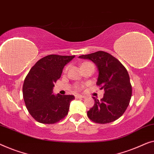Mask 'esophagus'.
<instances>
[{
    "instance_id": "obj_1",
    "label": "esophagus",
    "mask_w": 154,
    "mask_h": 154,
    "mask_svg": "<svg viewBox=\"0 0 154 154\" xmlns=\"http://www.w3.org/2000/svg\"><path fill=\"white\" fill-rule=\"evenodd\" d=\"M75 98H84V96H82V95H79V94H77L75 95Z\"/></svg>"
}]
</instances>
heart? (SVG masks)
Listing matches in <instances>:
<instances>
[{
  "instance_id": "b5f03b06",
  "label": "heart",
  "mask_w": 154,
  "mask_h": 154,
  "mask_svg": "<svg viewBox=\"0 0 154 154\" xmlns=\"http://www.w3.org/2000/svg\"><path fill=\"white\" fill-rule=\"evenodd\" d=\"M89 63H89V62H85V63H82V66H85V65H87V64H89ZM75 89H76L77 91H80V90L82 89L83 86H82V85H76V86H75Z\"/></svg>"
}]
</instances>
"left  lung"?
I'll return each mask as SVG.
<instances>
[{"label":"left lung","mask_w":154,"mask_h":154,"mask_svg":"<svg viewBox=\"0 0 154 154\" xmlns=\"http://www.w3.org/2000/svg\"><path fill=\"white\" fill-rule=\"evenodd\" d=\"M89 59L98 69L96 82L104 89L103 98L95 100L94 105L87 112V116L95 123H108L123 115L129 105L132 96V86L128 71L117 58L103 51L79 56Z\"/></svg>","instance_id":"1"}]
</instances>
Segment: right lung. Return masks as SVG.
Listing matches in <instances>:
<instances>
[{
    "mask_svg": "<svg viewBox=\"0 0 154 154\" xmlns=\"http://www.w3.org/2000/svg\"><path fill=\"white\" fill-rule=\"evenodd\" d=\"M75 56L51 54L45 56L32 67L23 84V98L29 114L35 120L52 124L68 113L72 95L53 94L55 82L64 66Z\"/></svg>",
    "mask_w": 154,
    "mask_h": 154,
    "instance_id": "right-lung-1",
    "label": "right lung"
}]
</instances>
